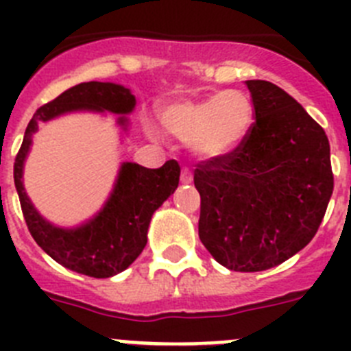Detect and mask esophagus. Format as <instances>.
I'll return each mask as SVG.
<instances>
[{
    "mask_svg": "<svg viewBox=\"0 0 351 351\" xmlns=\"http://www.w3.org/2000/svg\"><path fill=\"white\" fill-rule=\"evenodd\" d=\"M191 181H193V173H191L188 169H182L181 170V182H182V184H190Z\"/></svg>",
    "mask_w": 351,
    "mask_h": 351,
    "instance_id": "34e87169",
    "label": "esophagus"
}]
</instances>
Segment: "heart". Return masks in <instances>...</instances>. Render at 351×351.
<instances>
[{"label":"heart","instance_id":"heart-1","mask_svg":"<svg viewBox=\"0 0 351 351\" xmlns=\"http://www.w3.org/2000/svg\"><path fill=\"white\" fill-rule=\"evenodd\" d=\"M167 132L188 142L197 156L216 160L235 153L255 125V105L237 89L210 95L204 100H184L161 110Z\"/></svg>","mask_w":351,"mask_h":351}]
</instances>
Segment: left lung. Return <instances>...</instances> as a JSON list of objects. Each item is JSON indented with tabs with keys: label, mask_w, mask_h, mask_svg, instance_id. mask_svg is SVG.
<instances>
[{
	"label": "left lung",
	"mask_w": 351,
	"mask_h": 351,
	"mask_svg": "<svg viewBox=\"0 0 351 351\" xmlns=\"http://www.w3.org/2000/svg\"><path fill=\"white\" fill-rule=\"evenodd\" d=\"M255 125L235 153L200 161L198 237L223 267L258 272L315 237L334 190L328 138L287 91L246 80Z\"/></svg>",
	"instance_id": "left-lung-1"
}]
</instances>
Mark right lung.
<instances>
[{
	"instance_id": "right-lung-1",
	"label": "right lung",
	"mask_w": 351,
	"mask_h": 351,
	"mask_svg": "<svg viewBox=\"0 0 351 351\" xmlns=\"http://www.w3.org/2000/svg\"><path fill=\"white\" fill-rule=\"evenodd\" d=\"M135 96L114 82H82L61 93L40 107L31 117L14 165V181L24 219L31 235L51 258L63 267L91 278H110L128 269L147 243V228L154 210L165 202L179 184V163L169 160L160 169L138 163H123L114 190L105 206L86 223L61 228L47 221L35 209L23 184L24 161L40 123L77 110L119 114L117 125L128 130V116L135 108Z\"/></svg>"
}]
</instances>
